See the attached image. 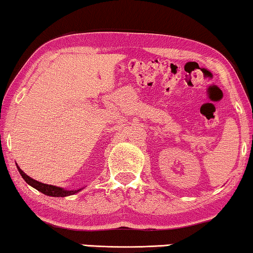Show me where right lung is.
<instances>
[{"label":"right lung","instance_id":"right-lung-1","mask_svg":"<svg viewBox=\"0 0 253 253\" xmlns=\"http://www.w3.org/2000/svg\"><path fill=\"white\" fill-rule=\"evenodd\" d=\"M17 169H18L19 174L22 175L24 181H25L27 184L31 185L34 189H37L38 191L43 193V195H47L49 197H68V196L75 195V193H78L79 191H82V190L84 189V188H81L78 190H67V189L60 188V186L44 184V183L38 182V181H36V179H33L32 177H30L29 175H26L25 172H24L22 169L18 167V165H17Z\"/></svg>","mask_w":253,"mask_h":253}]
</instances>
